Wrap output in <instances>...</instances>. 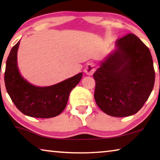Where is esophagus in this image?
I'll return each instance as SVG.
<instances>
[{
  "instance_id": "esophagus-1",
  "label": "esophagus",
  "mask_w": 160,
  "mask_h": 160,
  "mask_svg": "<svg viewBox=\"0 0 160 160\" xmlns=\"http://www.w3.org/2000/svg\"><path fill=\"white\" fill-rule=\"evenodd\" d=\"M85 72L87 75H91L93 74V72H94V66L93 63H88L87 65L85 68Z\"/></svg>"
}]
</instances>
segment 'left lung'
<instances>
[{"label": "left lung", "mask_w": 160, "mask_h": 160, "mask_svg": "<svg viewBox=\"0 0 160 160\" xmlns=\"http://www.w3.org/2000/svg\"><path fill=\"white\" fill-rule=\"evenodd\" d=\"M116 49L93 74L94 99L100 109L115 117L136 113L152 91L155 69L150 51L133 34L116 40Z\"/></svg>", "instance_id": "left-lung-1"}]
</instances>
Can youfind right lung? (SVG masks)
I'll list each match as a JSON object with an SVG mask.
<instances>
[{"label": "right lung", "mask_w": 160, "mask_h": 160, "mask_svg": "<svg viewBox=\"0 0 160 160\" xmlns=\"http://www.w3.org/2000/svg\"><path fill=\"white\" fill-rule=\"evenodd\" d=\"M20 41L12 48L6 61L5 88L16 107L25 115L47 118L58 116L66 107L70 92L82 77V72L56 85L36 87L21 76L17 65Z\"/></svg>", "instance_id": "1"}]
</instances>
